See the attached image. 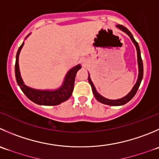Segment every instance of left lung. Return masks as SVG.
Returning <instances> with one entry per match:
<instances>
[{"label":"left lung","mask_w":159,"mask_h":159,"mask_svg":"<svg viewBox=\"0 0 159 159\" xmlns=\"http://www.w3.org/2000/svg\"><path fill=\"white\" fill-rule=\"evenodd\" d=\"M116 27L118 28L119 29H120L121 31H123L124 32H125L126 34L129 35V37L130 38V39L132 40V42L134 43V44L135 47H136V50H137V53H138V80H137V82L135 83L134 86L133 87V89L130 90V92L127 94V95H125L124 97L121 98H119V99H109V98H106L105 97H103L102 95H100L98 92L96 91V89H95V85L93 84L92 83V80L90 78V75L89 74V81L90 83L91 86H92V92L94 94V96L95 98L98 100L99 102L103 103V104H106V105H109V106H123V105L126 104L127 102H128L130 99H132L134 96L136 94L137 91H138V88H139L140 84H141V81H142V78H143V73H144V69H143V62H142V59H141V50H140L139 48V45H138V43L136 42V40L134 39V38L133 35L131 34V32L128 30L126 27L124 26L120 25H117Z\"/></svg>","instance_id":"8db88e82"}]
</instances>
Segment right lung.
<instances>
[{"instance_id": "1", "label": "right lung", "mask_w": 159, "mask_h": 159, "mask_svg": "<svg viewBox=\"0 0 159 159\" xmlns=\"http://www.w3.org/2000/svg\"><path fill=\"white\" fill-rule=\"evenodd\" d=\"M29 35H30V33L26 36V38ZM23 46H24V42L22 43L21 47L18 48V52H17L15 68L16 81L20 89L23 92V93L31 101L38 105H41V106H57V105L61 104V102L67 101L72 95L75 76H76L78 70L81 68V64H78L67 71L64 81H63L62 85L58 89H54V90H47H47H40V89H32V88L29 87L25 84L22 78H21V74H20L18 57H19V53Z\"/></svg>"}]
</instances>
